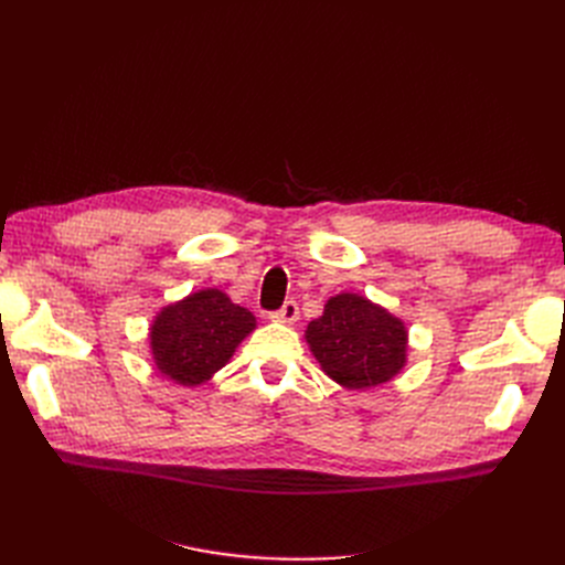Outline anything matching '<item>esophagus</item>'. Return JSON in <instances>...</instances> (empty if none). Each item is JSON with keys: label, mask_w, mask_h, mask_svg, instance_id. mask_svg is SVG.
<instances>
[{"label": "esophagus", "mask_w": 565, "mask_h": 565, "mask_svg": "<svg viewBox=\"0 0 565 565\" xmlns=\"http://www.w3.org/2000/svg\"><path fill=\"white\" fill-rule=\"evenodd\" d=\"M297 318H299V306H297V301H285L280 311L270 313V320L285 322V324H292V322H297Z\"/></svg>", "instance_id": "34e87169"}]
</instances>
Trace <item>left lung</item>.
<instances>
[{
	"mask_svg": "<svg viewBox=\"0 0 565 565\" xmlns=\"http://www.w3.org/2000/svg\"><path fill=\"white\" fill-rule=\"evenodd\" d=\"M320 370L344 388L391 382L407 363V328L367 297L341 292L303 332Z\"/></svg>",
	"mask_w": 565,
	"mask_h": 565,
	"instance_id": "obj_1",
	"label": "left lung"
}]
</instances>
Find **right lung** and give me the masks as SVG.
Instances as JSON below:
<instances>
[{
	"instance_id": "right-lung-1",
	"label": "right lung",
	"mask_w": 565,
	"mask_h": 565,
	"mask_svg": "<svg viewBox=\"0 0 565 565\" xmlns=\"http://www.w3.org/2000/svg\"><path fill=\"white\" fill-rule=\"evenodd\" d=\"M256 330L252 311L216 287L167 303L150 322V353L162 377L181 386L207 384L243 339Z\"/></svg>"
}]
</instances>
